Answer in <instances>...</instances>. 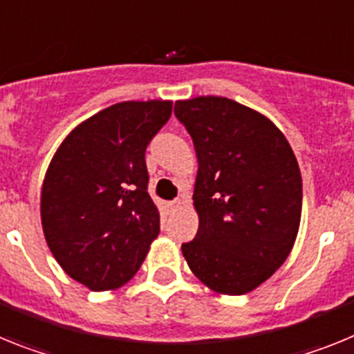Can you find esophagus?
<instances>
[{"label":"esophagus","mask_w":354,"mask_h":354,"mask_svg":"<svg viewBox=\"0 0 354 354\" xmlns=\"http://www.w3.org/2000/svg\"><path fill=\"white\" fill-rule=\"evenodd\" d=\"M183 204H184V198L183 200H174V202H170V207L177 209V207H180Z\"/></svg>","instance_id":"esophagus-1"}]
</instances>
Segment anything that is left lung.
I'll use <instances>...</instances> for the list:
<instances>
[{
  "instance_id": "left-lung-1",
  "label": "left lung",
  "mask_w": 354,
  "mask_h": 354,
  "mask_svg": "<svg viewBox=\"0 0 354 354\" xmlns=\"http://www.w3.org/2000/svg\"><path fill=\"white\" fill-rule=\"evenodd\" d=\"M195 145V239L183 255L218 294L257 289L289 257L301 220V174L282 131L227 97L175 102Z\"/></svg>"
}]
</instances>
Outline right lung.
<instances>
[{
    "label": "right lung",
    "instance_id": "add662e5",
    "mask_svg": "<svg viewBox=\"0 0 354 354\" xmlns=\"http://www.w3.org/2000/svg\"><path fill=\"white\" fill-rule=\"evenodd\" d=\"M171 101H126L76 126L46 171L40 220L53 257L90 290L127 283L159 234L147 192V145Z\"/></svg>",
    "mask_w": 354,
    "mask_h": 354
}]
</instances>
